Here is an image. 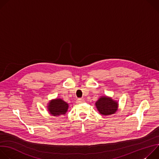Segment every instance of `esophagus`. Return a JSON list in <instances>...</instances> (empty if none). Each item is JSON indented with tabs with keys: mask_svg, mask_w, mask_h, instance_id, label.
Masks as SVG:
<instances>
[{
	"mask_svg": "<svg viewBox=\"0 0 159 159\" xmlns=\"http://www.w3.org/2000/svg\"><path fill=\"white\" fill-rule=\"evenodd\" d=\"M84 102V100L83 99H81V98H79L77 101V103H82V102Z\"/></svg>",
	"mask_w": 159,
	"mask_h": 159,
	"instance_id": "1",
	"label": "esophagus"
}]
</instances>
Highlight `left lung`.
<instances>
[{"mask_svg": "<svg viewBox=\"0 0 159 159\" xmlns=\"http://www.w3.org/2000/svg\"><path fill=\"white\" fill-rule=\"evenodd\" d=\"M98 111L102 115L108 116L115 114L118 109L119 104L116 100L107 96H101L95 103Z\"/></svg>", "mask_w": 159, "mask_h": 159, "instance_id": "8db88e82", "label": "left lung"}]
</instances>
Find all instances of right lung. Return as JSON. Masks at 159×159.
<instances>
[{"label":"right lung","instance_id":"right-lung-1","mask_svg":"<svg viewBox=\"0 0 159 159\" xmlns=\"http://www.w3.org/2000/svg\"><path fill=\"white\" fill-rule=\"evenodd\" d=\"M69 109V104L60 98L51 100L47 105V109L53 116L64 115Z\"/></svg>","mask_w":159,"mask_h":159}]
</instances>
